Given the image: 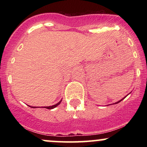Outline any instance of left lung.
<instances>
[{
  "label": "left lung",
  "mask_w": 147,
  "mask_h": 147,
  "mask_svg": "<svg viewBox=\"0 0 147 147\" xmlns=\"http://www.w3.org/2000/svg\"><path fill=\"white\" fill-rule=\"evenodd\" d=\"M131 92H130V93H131ZM129 93V94H130ZM129 94H128V95H129ZM128 95H126V96H128ZM126 96H125V97H123V98L122 99H120V100H119V101H118V102H115V103H113V104H118V103H119V102H121V101H122L123 100V99H124V98H125V97H126ZM107 106H109V105H107Z\"/></svg>",
  "instance_id": "left-lung-1"
}]
</instances>
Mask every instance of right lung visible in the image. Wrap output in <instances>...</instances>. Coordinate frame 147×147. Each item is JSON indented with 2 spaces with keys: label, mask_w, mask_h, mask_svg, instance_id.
<instances>
[{
  "label": "right lung",
  "mask_w": 147,
  "mask_h": 147,
  "mask_svg": "<svg viewBox=\"0 0 147 147\" xmlns=\"http://www.w3.org/2000/svg\"><path fill=\"white\" fill-rule=\"evenodd\" d=\"M61 101H62V99H61V100L59 101V102L58 103H57V104H55V105H53V106H43V107H41V108H45V109H55V107H57V106H59V104H61ZM28 106H29V105H28ZM30 107H31V108H33V109H35V108H37V107H36V106H29Z\"/></svg>",
  "instance_id": "add662e5"
}]
</instances>
